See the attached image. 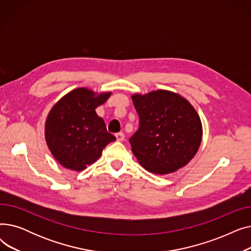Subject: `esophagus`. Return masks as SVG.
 <instances>
[{
	"label": "esophagus",
	"mask_w": 251,
	"mask_h": 251,
	"mask_svg": "<svg viewBox=\"0 0 251 251\" xmlns=\"http://www.w3.org/2000/svg\"><path fill=\"white\" fill-rule=\"evenodd\" d=\"M124 137H125V135H124V133H122V132L116 134L117 141H123V140H124Z\"/></svg>",
	"instance_id": "1"
}]
</instances>
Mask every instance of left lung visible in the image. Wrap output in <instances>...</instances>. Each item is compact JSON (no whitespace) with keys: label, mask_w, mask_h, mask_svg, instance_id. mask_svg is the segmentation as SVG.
I'll return each mask as SVG.
<instances>
[{"label":"left lung","mask_w":251,"mask_h":251,"mask_svg":"<svg viewBox=\"0 0 251 251\" xmlns=\"http://www.w3.org/2000/svg\"><path fill=\"white\" fill-rule=\"evenodd\" d=\"M139 115V128L129 139L137 162L157 175L176 172L196 154L202 124L193 105L166 89L131 96Z\"/></svg>","instance_id":"left-lung-1"}]
</instances>
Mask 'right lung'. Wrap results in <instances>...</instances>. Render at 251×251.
<instances>
[{
    "label": "right lung",
    "mask_w": 251,
    "mask_h": 251,
    "mask_svg": "<svg viewBox=\"0 0 251 251\" xmlns=\"http://www.w3.org/2000/svg\"><path fill=\"white\" fill-rule=\"evenodd\" d=\"M111 95V91L78 87L52 105L45 124V138L61 166L80 172L97 162L107 144L116 140L96 113Z\"/></svg>",
    "instance_id": "obj_1"
}]
</instances>
